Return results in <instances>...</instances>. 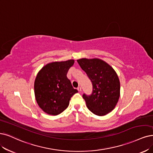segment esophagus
Instances as JSON below:
<instances>
[{
    "mask_svg": "<svg viewBox=\"0 0 153 153\" xmlns=\"http://www.w3.org/2000/svg\"><path fill=\"white\" fill-rule=\"evenodd\" d=\"M77 90L79 91H81V88L80 87V86H79L78 88H77Z\"/></svg>",
    "mask_w": 153,
    "mask_h": 153,
    "instance_id": "1",
    "label": "esophagus"
}]
</instances>
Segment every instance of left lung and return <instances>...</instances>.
I'll return each mask as SVG.
<instances>
[{
	"label": "left lung",
	"instance_id": "8db88e82",
	"mask_svg": "<svg viewBox=\"0 0 153 153\" xmlns=\"http://www.w3.org/2000/svg\"><path fill=\"white\" fill-rule=\"evenodd\" d=\"M77 61L92 82V93L82 95L88 108L98 116L108 114L114 109L120 97V81L116 72L99 59H81Z\"/></svg>",
	"mask_w": 153,
	"mask_h": 153
}]
</instances>
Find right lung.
<instances>
[{
	"mask_svg": "<svg viewBox=\"0 0 153 153\" xmlns=\"http://www.w3.org/2000/svg\"><path fill=\"white\" fill-rule=\"evenodd\" d=\"M74 60L54 62L45 65L35 79V95L36 102L47 114L57 115L69 105L71 98L77 90L67 77Z\"/></svg>",
	"mask_w": 153,
	"mask_h": 153,
	"instance_id": "obj_1",
	"label": "right lung"
}]
</instances>
